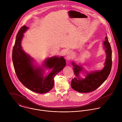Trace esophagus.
Instances as JSON below:
<instances>
[{
    "label": "esophagus",
    "instance_id": "esophagus-1",
    "mask_svg": "<svg viewBox=\"0 0 122 122\" xmlns=\"http://www.w3.org/2000/svg\"><path fill=\"white\" fill-rule=\"evenodd\" d=\"M71 56V53L70 52H66L65 54V59L66 60H70Z\"/></svg>",
    "mask_w": 122,
    "mask_h": 122
}]
</instances>
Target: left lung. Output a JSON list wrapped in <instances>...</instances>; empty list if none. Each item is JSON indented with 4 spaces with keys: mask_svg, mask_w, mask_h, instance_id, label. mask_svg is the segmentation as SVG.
<instances>
[{
    "mask_svg": "<svg viewBox=\"0 0 122 122\" xmlns=\"http://www.w3.org/2000/svg\"><path fill=\"white\" fill-rule=\"evenodd\" d=\"M103 46L106 57L104 67L101 70L88 72L85 70L82 65H78L72 61V65L74 67L73 71L76 76L71 81V86L73 89L81 93L90 92L100 86L107 79L112 67V50L107 36L105 37ZM81 72L86 74L85 78L80 77Z\"/></svg>",
    "mask_w": 122,
    "mask_h": 122,
    "instance_id": "left-lung-1",
    "label": "left lung"
}]
</instances>
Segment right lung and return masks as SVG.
I'll return each mask as SVG.
<instances>
[{"instance_id":"add662e5","label":"right lung","mask_w":122,"mask_h":122,"mask_svg":"<svg viewBox=\"0 0 122 122\" xmlns=\"http://www.w3.org/2000/svg\"><path fill=\"white\" fill-rule=\"evenodd\" d=\"M28 29L22 26L16 36L12 53L14 69L19 81L27 88L36 93H46L53 87L54 78L65 67L66 61L62 56H55L46 59L41 66L35 64V60L23 50L21 45L23 34ZM45 68L51 69V71L44 77Z\"/></svg>"}]
</instances>
